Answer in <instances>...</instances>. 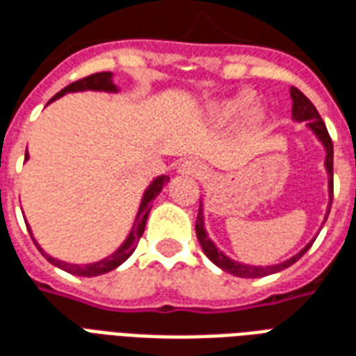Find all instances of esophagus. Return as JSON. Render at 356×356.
Listing matches in <instances>:
<instances>
[{
	"instance_id": "1",
	"label": "esophagus",
	"mask_w": 356,
	"mask_h": 356,
	"mask_svg": "<svg viewBox=\"0 0 356 356\" xmlns=\"http://www.w3.org/2000/svg\"><path fill=\"white\" fill-rule=\"evenodd\" d=\"M177 171L181 175H188V177H200L206 173V165L200 162V160H185L177 168Z\"/></svg>"
}]
</instances>
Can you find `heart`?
<instances>
[{"label":"heart","instance_id":"heart-1","mask_svg":"<svg viewBox=\"0 0 356 356\" xmlns=\"http://www.w3.org/2000/svg\"><path fill=\"white\" fill-rule=\"evenodd\" d=\"M254 102L255 95L248 91L231 95V97H221L206 106V120L216 127H229L248 113L246 124L257 125L263 120V112L261 108H252Z\"/></svg>","mask_w":356,"mask_h":356}]
</instances>
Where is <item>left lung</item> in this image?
I'll return each instance as SVG.
<instances>
[{"label": "left lung", "instance_id": "obj_1", "mask_svg": "<svg viewBox=\"0 0 356 356\" xmlns=\"http://www.w3.org/2000/svg\"><path fill=\"white\" fill-rule=\"evenodd\" d=\"M291 97V120L293 122H305V127L309 131L313 133L314 137L318 139V143L324 148V170H326V175H328V208H326V216H324V221L322 225L326 223L330 213V206H332V194H334V145H332V139H330L328 129L322 122L321 114L316 112L314 104L305 95L301 93L299 89L291 88L290 89ZM322 229V227H321ZM196 236H198V242H200L204 254L208 255V259L211 263H216L217 267L223 268L225 273L229 275L240 276V278H259V276H268L275 275V273H280L284 268H288L290 265L298 261L301 255L305 254L307 250L311 248L314 240H311L305 248H301L298 254L291 255L290 259L286 261L275 263V265H248V263H240L236 259H231L229 255L221 252L219 248L216 246V242L209 238L208 231H206V217H204V204L200 202V209H198V217H196Z\"/></svg>", "mask_w": 356, "mask_h": 356}]
</instances>
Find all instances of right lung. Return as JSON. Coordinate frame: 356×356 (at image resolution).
<instances>
[{"instance_id":"add662e5","label":"right lung","mask_w":356,"mask_h":356,"mask_svg":"<svg viewBox=\"0 0 356 356\" xmlns=\"http://www.w3.org/2000/svg\"><path fill=\"white\" fill-rule=\"evenodd\" d=\"M78 91H102V93H118L120 88H118L116 83H114V74L112 72H99V74H91L88 78H83V80H78L70 83V86H66L63 91H58L49 102L57 101L60 99L63 95L66 93H78ZM30 156H28V148H26V156H24V160H28ZM170 181L168 175H158L156 179L150 181V185L145 188V193H143V198H140L139 209H137V216H135V221L131 225V231L129 234L125 236V240L118 246L116 252H112L108 257H104L101 261H95V263H86V265H78V263H66L60 261L57 257H53L49 255L45 250H43L40 244H38V240L34 238V234H32V229H30V225L26 223L28 231H30V236L34 240V244L38 246V250L42 252V255L51 263V265H55V267L63 268L66 273H70V275L76 276H99L104 275V273H110V270H114L118 268L124 261H127L131 254L135 252V248H137V242L143 236V232H145V225H147L148 213H150V208H152V202L156 200V196L162 193L163 185Z\"/></svg>"}]
</instances>
